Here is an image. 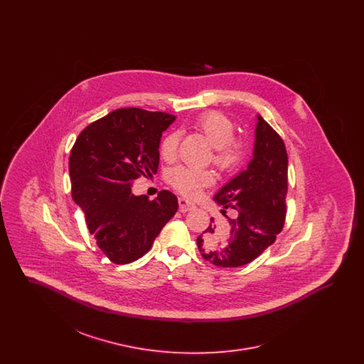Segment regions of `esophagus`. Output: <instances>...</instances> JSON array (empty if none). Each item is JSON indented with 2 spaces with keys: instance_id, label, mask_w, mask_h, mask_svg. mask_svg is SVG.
<instances>
[{
  "instance_id": "esophagus-1",
  "label": "esophagus",
  "mask_w": 364,
  "mask_h": 364,
  "mask_svg": "<svg viewBox=\"0 0 364 364\" xmlns=\"http://www.w3.org/2000/svg\"><path fill=\"white\" fill-rule=\"evenodd\" d=\"M178 208H180V211L186 213V211L193 210V208H195V205H193V203H191L190 200H188V199H186V198H178Z\"/></svg>"
}]
</instances>
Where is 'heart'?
<instances>
[{"label":"heart","mask_w":364,"mask_h":364,"mask_svg":"<svg viewBox=\"0 0 364 364\" xmlns=\"http://www.w3.org/2000/svg\"><path fill=\"white\" fill-rule=\"evenodd\" d=\"M196 132L203 135L214 147V164L221 169H229L237 164L242 156V143L233 139L235 128L225 114L208 112L196 119L193 124ZM180 136L177 132L168 134L161 141V156L172 161L177 154ZM213 174L208 171L178 166L171 173V183L187 196H196L203 187L211 184Z\"/></svg>","instance_id":"1"}]
</instances>
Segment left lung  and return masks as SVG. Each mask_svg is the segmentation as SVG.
I'll return each mask as SVG.
<instances>
[{
	"label": "left lung",
	"instance_id": "8db88e82",
	"mask_svg": "<svg viewBox=\"0 0 364 364\" xmlns=\"http://www.w3.org/2000/svg\"><path fill=\"white\" fill-rule=\"evenodd\" d=\"M252 158L247 168L229 180L214 196L224 208L237 211L229 220L230 235L215 232L214 220L198 237L205 259L221 267H240L258 258L276 240L287 215L288 156L282 139L257 114ZM223 211V210H221Z\"/></svg>",
	"mask_w": 364,
	"mask_h": 364
}]
</instances>
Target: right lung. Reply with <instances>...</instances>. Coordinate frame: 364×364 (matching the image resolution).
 Listing matches in <instances>:
<instances>
[{
	"label": "right lung",
	"mask_w": 364,
	"mask_h": 364,
	"mask_svg": "<svg viewBox=\"0 0 364 364\" xmlns=\"http://www.w3.org/2000/svg\"><path fill=\"white\" fill-rule=\"evenodd\" d=\"M174 120L168 113L117 109L83 129L70 151L72 199L113 263H131L149 252L178 208L171 191L153 200L132 192L138 177L156 173L161 136Z\"/></svg>",
	"instance_id": "obj_1"
}]
</instances>
